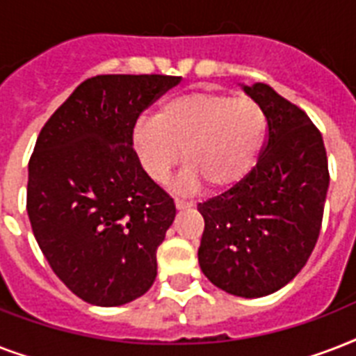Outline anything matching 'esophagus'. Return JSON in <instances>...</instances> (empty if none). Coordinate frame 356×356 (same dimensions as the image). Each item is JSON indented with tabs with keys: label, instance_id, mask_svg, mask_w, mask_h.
<instances>
[{
	"label": "esophagus",
	"instance_id": "obj_1",
	"mask_svg": "<svg viewBox=\"0 0 356 356\" xmlns=\"http://www.w3.org/2000/svg\"><path fill=\"white\" fill-rule=\"evenodd\" d=\"M188 207H192V203H188V201L175 200V209H177V211H183V209H188Z\"/></svg>",
	"mask_w": 356,
	"mask_h": 356
}]
</instances>
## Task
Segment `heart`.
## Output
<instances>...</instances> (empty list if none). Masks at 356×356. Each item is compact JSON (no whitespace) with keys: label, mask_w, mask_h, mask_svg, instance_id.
Segmentation results:
<instances>
[{"label":"heart","mask_w":356,"mask_h":356,"mask_svg":"<svg viewBox=\"0 0 356 356\" xmlns=\"http://www.w3.org/2000/svg\"><path fill=\"white\" fill-rule=\"evenodd\" d=\"M266 131L264 111L245 96L188 92L168 99L153 118L136 122L131 144L140 168L151 181H166L184 151L179 175L183 192H195L203 181L214 188L240 183L254 166Z\"/></svg>","instance_id":"b5f03b06"}]
</instances>
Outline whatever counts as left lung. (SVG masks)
Returning <instances> with one entry per match:
<instances>
[{
	"label": "left lung",
	"mask_w": 356,
	"mask_h": 356,
	"mask_svg": "<svg viewBox=\"0 0 356 356\" xmlns=\"http://www.w3.org/2000/svg\"><path fill=\"white\" fill-rule=\"evenodd\" d=\"M243 92L264 111L266 144L240 183L197 205L205 220L197 259L214 286L262 298L307 264L320 236L329 166L321 133L298 105L264 83Z\"/></svg>",
	"instance_id": "left-lung-1"
}]
</instances>
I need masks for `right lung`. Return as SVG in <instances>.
Returning <instances> with one entry per match:
<instances>
[{"mask_svg": "<svg viewBox=\"0 0 356 356\" xmlns=\"http://www.w3.org/2000/svg\"><path fill=\"white\" fill-rule=\"evenodd\" d=\"M175 75H96L42 127L29 161L27 214L55 275L97 307L144 296L173 200L134 156L131 134Z\"/></svg>", "mask_w": 356, "mask_h": 356, "instance_id": "right-lung-1", "label": "right lung"}]
</instances>
